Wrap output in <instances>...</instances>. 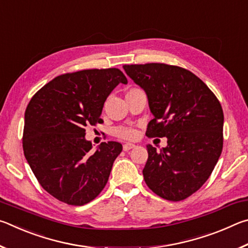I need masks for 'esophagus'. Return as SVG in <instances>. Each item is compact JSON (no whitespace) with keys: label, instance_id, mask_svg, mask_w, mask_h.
Segmentation results:
<instances>
[{"label":"esophagus","instance_id":"esophagus-1","mask_svg":"<svg viewBox=\"0 0 248 248\" xmlns=\"http://www.w3.org/2000/svg\"><path fill=\"white\" fill-rule=\"evenodd\" d=\"M134 144H132V143H124V151H129V150H131V149H133L134 148Z\"/></svg>","mask_w":248,"mask_h":248}]
</instances>
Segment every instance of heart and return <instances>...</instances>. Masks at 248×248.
Here are the masks:
<instances>
[{"label":"heart","instance_id":"b5f03b06","mask_svg":"<svg viewBox=\"0 0 248 248\" xmlns=\"http://www.w3.org/2000/svg\"><path fill=\"white\" fill-rule=\"evenodd\" d=\"M115 134L121 139L133 140L138 137V130L132 125H120L115 129Z\"/></svg>","mask_w":248,"mask_h":248}]
</instances>
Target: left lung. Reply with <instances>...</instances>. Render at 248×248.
Instances as JSON below:
<instances>
[{
  "label": "left lung",
  "mask_w": 248,
  "mask_h": 248,
  "mask_svg": "<svg viewBox=\"0 0 248 248\" xmlns=\"http://www.w3.org/2000/svg\"><path fill=\"white\" fill-rule=\"evenodd\" d=\"M127 75L144 90L154 118L146 137L167 138L159 151L148 145L146 185L170 201L188 198L207 182L223 148V110L196 75L165 63L125 64Z\"/></svg>",
  "instance_id": "8db88e82"
}]
</instances>
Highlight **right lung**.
I'll use <instances>...</instances> for the list:
<instances>
[{
  "label": "right lung",
  "instance_id": "add662e5",
  "mask_svg": "<svg viewBox=\"0 0 248 248\" xmlns=\"http://www.w3.org/2000/svg\"><path fill=\"white\" fill-rule=\"evenodd\" d=\"M127 78L119 69H92L54 78L32 96L25 111L23 150L41 187L54 198L83 205L108 182L119 142H103L92 152L87 124L103 123L105 100Z\"/></svg>",
  "mask_w": 248,
  "mask_h": 248
}]
</instances>
